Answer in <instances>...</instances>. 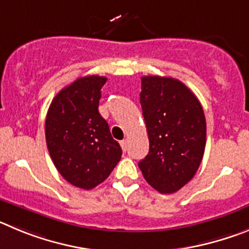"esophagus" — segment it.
<instances>
[{"label": "esophagus", "mask_w": 249, "mask_h": 249, "mask_svg": "<svg viewBox=\"0 0 249 249\" xmlns=\"http://www.w3.org/2000/svg\"><path fill=\"white\" fill-rule=\"evenodd\" d=\"M127 145H129V141H127V140L120 141V146H122L123 151H126V150H127Z\"/></svg>", "instance_id": "1"}]
</instances>
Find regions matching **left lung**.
Returning <instances> with one entry per match:
<instances>
[{
    "instance_id": "obj_1",
    "label": "left lung",
    "mask_w": 249,
    "mask_h": 249,
    "mask_svg": "<svg viewBox=\"0 0 249 249\" xmlns=\"http://www.w3.org/2000/svg\"><path fill=\"white\" fill-rule=\"evenodd\" d=\"M149 154L139 162L145 180L161 194H174L195 176L206 146V119L201 103L182 82L141 78Z\"/></svg>"
}]
</instances>
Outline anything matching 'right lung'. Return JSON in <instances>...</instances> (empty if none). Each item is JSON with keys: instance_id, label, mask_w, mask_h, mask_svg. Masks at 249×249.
<instances>
[{"instance_id": "1", "label": "right lung", "mask_w": 249, "mask_h": 249, "mask_svg": "<svg viewBox=\"0 0 249 249\" xmlns=\"http://www.w3.org/2000/svg\"><path fill=\"white\" fill-rule=\"evenodd\" d=\"M105 77L87 75L63 88L46 118L49 155L59 174L75 187L91 190L108 178L122 159L98 107Z\"/></svg>"}]
</instances>
